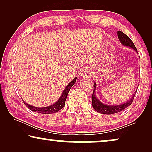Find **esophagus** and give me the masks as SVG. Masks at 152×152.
Here are the masks:
<instances>
[{"instance_id": "obj_1", "label": "esophagus", "mask_w": 152, "mask_h": 152, "mask_svg": "<svg viewBox=\"0 0 152 152\" xmlns=\"http://www.w3.org/2000/svg\"><path fill=\"white\" fill-rule=\"evenodd\" d=\"M81 76L83 77H90L91 75V72L90 68H83L81 71Z\"/></svg>"}]
</instances>
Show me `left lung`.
Masks as SVG:
<instances>
[{"label":"left lung","instance_id":"1","mask_svg":"<svg viewBox=\"0 0 152 152\" xmlns=\"http://www.w3.org/2000/svg\"><path fill=\"white\" fill-rule=\"evenodd\" d=\"M117 34H118V39H119L121 44L124 45V46L129 47L131 48L134 49L136 53H138L136 48L134 45V43H133V41L131 40V39L127 36V35H126L124 33L121 32V31H118ZM96 86H97L96 83L94 82V84H93V93L92 95L93 107V109H94L97 112H98V113H100L102 114H107V115H110V114L118 113V112L121 111L122 110L125 109L126 108L129 107V106L132 104V103L133 102L134 96L136 93V92L134 93V95H133L132 98L125 102L124 103L121 104H118V105L105 104H103L102 102L99 101V99L97 98L96 95L95 94Z\"/></svg>","mask_w":152,"mask_h":152}]
</instances>
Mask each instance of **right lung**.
Here are the masks:
<instances>
[{"instance_id":"obj_1","label":"right lung","mask_w":152,"mask_h":152,"mask_svg":"<svg viewBox=\"0 0 152 152\" xmlns=\"http://www.w3.org/2000/svg\"><path fill=\"white\" fill-rule=\"evenodd\" d=\"M76 80L77 77H75L73 80H72L71 82H69L64 90L62 93V94L59 99L53 104L52 105H50L48 107H34V106L29 104L26 103V102H23L24 104L29 109L31 110V111L36 112V113H43V114H50V113H57L61 110L62 108H64V105H65V102L66 99V97H67V95L68 94V92L70 91V89L71 88V87L73 86L75 83L76 82Z\"/></svg>"}]
</instances>
